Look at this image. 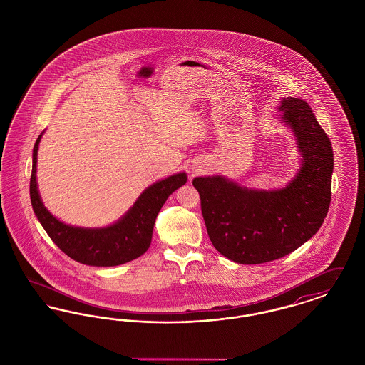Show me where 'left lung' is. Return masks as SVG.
Instances as JSON below:
<instances>
[{"label":"left lung","instance_id":"left-lung-1","mask_svg":"<svg viewBox=\"0 0 365 365\" xmlns=\"http://www.w3.org/2000/svg\"><path fill=\"white\" fill-rule=\"evenodd\" d=\"M278 109L301 153V167L286 187L247 189L220 175L192 180L210 242L238 264L268 262L294 252L319 231L330 207V139L304 100L282 98Z\"/></svg>","mask_w":365,"mask_h":365}]
</instances>
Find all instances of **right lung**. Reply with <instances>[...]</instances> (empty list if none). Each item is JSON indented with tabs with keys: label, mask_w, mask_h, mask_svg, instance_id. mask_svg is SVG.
<instances>
[{
	"label": "right lung",
	"mask_w": 365,
	"mask_h": 365,
	"mask_svg": "<svg viewBox=\"0 0 365 365\" xmlns=\"http://www.w3.org/2000/svg\"><path fill=\"white\" fill-rule=\"evenodd\" d=\"M43 133L33 150L30 197L35 216L48 235L72 260L93 267H115L138 259L150 246L157 215L167 198L187 182L186 173L161 179L143 191L124 216L110 226L86 228L66 225L45 208L36 185V155Z\"/></svg>",
	"instance_id": "right-lung-1"
}]
</instances>
